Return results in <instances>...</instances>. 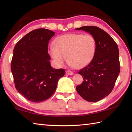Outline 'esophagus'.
I'll use <instances>...</instances> for the list:
<instances>
[{
	"instance_id": "1",
	"label": "esophagus",
	"mask_w": 132,
	"mask_h": 132,
	"mask_svg": "<svg viewBox=\"0 0 132 132\" xmlns=\"http://www.w3.org/2000/svg\"><path fill=\"white\" fill-rule=\"evenodd\" d=\"M66 72L67 74H68L69 75H72L74 74V72H72V71H70V70H67L66 71Z\"/></svg>"
}]
</instances>
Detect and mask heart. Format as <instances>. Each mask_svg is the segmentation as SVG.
<instances>
[{
    "label": "heart",
    "instance_id": "1",
    "mask_svg": "<svg viewBox=\"0 0 132 132\" xmlns=\"http://www.w3.org/2000/svg\"><path fill=\"white\" fill-rule=\"evenodd\" d=\"M49 53L57 65L63 66L67 60L72 66L82 68L93 60L96 50V40L90 34L69 33L55 39ZM68 59H67V57Z\"/></svg>",
    "mask_w": 132,
    "mask_h": 132
}]
</instances>
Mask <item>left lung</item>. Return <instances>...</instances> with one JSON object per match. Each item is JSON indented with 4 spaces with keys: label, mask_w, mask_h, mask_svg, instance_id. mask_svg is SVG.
Masks as SVG:
<instances>
[{
    "label": "left lung",
    "mask_w": 132,
    "mask_h": 132,
    "mask_svg": "<svg viewBox=\"0 0 132 132\" xmlns=\"http://www.w3.org/2000/svg\"><path fill=\"white\" fill-rule=\"evenodd\" d=\"M75 29L85 30L96 40L95 56L87 66L78 72L84 80L76 89L85 100L96 102L111 93L119 75L118 46L113 39L99 27L84 26Z\"/></svg>",
    "instance_id": "left-lung-1"
}]
</instances>
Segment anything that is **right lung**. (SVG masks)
Here are the masks:
<instances>
[{"instance_id": "1", "label": "right lung", "mask_w": 132, "mask_h": 132, "mask_svg": "<svg viewBox=\"0 0 132 132\" xmlns=\"http://www.w3.org/2000/svg\"><path fill=\"white\" fill-rule=\"evenodd\" d=\"M55 33L40 28L22 38L13 49L11 69L15 87L30 102L40 103L54 94L64 70L53 69L48 54L49 41Z\"/></svg>"}]
</instances>
